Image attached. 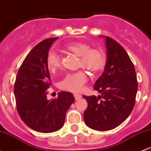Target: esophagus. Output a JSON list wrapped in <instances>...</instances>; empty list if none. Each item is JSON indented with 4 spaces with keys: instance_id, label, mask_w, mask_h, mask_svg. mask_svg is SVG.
Listing matches in <instances>:
<instances>
[{
    "instance_id": "esophagus-1",
    "label": "esophagus",
    "mask_w": 151,
    "mask_h": 151,
    "mask_svg": "<svg viewBox=\"0 0 151 151\" xmlns=\"http://www.w3.org/2000/svg\"><path fill=\"white\" fill-rule=\"evenodd\" d=\"M74 98H75L76 100H79V99L82 97V95L79 94H74Z\"/></svg>"
}]
</instances>
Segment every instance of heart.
Listing matches in <instances>:
<instances>
[{
    "label": "heart",
    "mask_w": 151,
    "mask_h": 151,
    "mask_svg": "<svg viewBox=\"0 0 151 151\" xmlns=\"http://www.w3.org/2000/svg\"><path fill=\"white\" fill-rule=\"evenodd\" d=\"M67 51L73 53L79 58V65L92 72H97L104 66V57L98 49H89V45L84 43L74 42L66 46ZM47 66L51 72H55L60 65V57L56 51H49L46 58ZM88 77L84 71L68 74L59 87L65 91L79 92L84 88Z\"/></svg>",
    "instance_id": "heart-1"
}]
</instances>
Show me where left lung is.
Segmentation results:
<instances>
[{"label":"left lung","mask_w":151,"mask_h":151,"mask_svg":"<svg viewBox=\"0 0 151 151\" xmlns=\"http://www.w3.org/2000/svg\"><path fill=\"white\" fill-rule=\"evenodd\" d=\"M105 37L107 60L102 75L94 84L100 95L85 96V124L105 131L119 126L131 113L137 91L136 73L126 51L117 41Z\"/></svg>","instance_id":"8db88e82"}]
</instances>
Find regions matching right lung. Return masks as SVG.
Returning a JSON list of instances; mask_svg holds the SVG:
<instances>
[{"label":"right lung","instance_id":"right-lung-1","mask_svg":"<svg viewBox=\"0 0 151 151\" xmlns=\"http://www.w3.org/2000/svg\"><path fill=\"white\" fill-rule=\"evenodd\" d=\"M58 37L38 44L29 53L18 72L14 84L17 111L27 126L44 133L56 132L63 127L66 112L75 101L72 93L61 92L58 98L47 100L50 74L46 58Z\"/></svg>","mask_w":151,"mask_h":151}]
</instances>
